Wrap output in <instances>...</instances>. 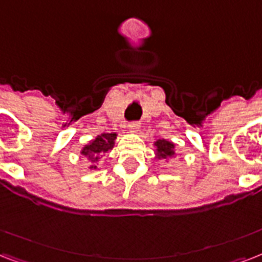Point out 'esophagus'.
<instances>
[{
	"label": "esophagus",
	"instance_id": "obj_1",
	"mask_svg": "<svg viewBox=\"0 0 262 262\" xmlns=\"http://www.w3.org/2000/svg\"><path fill=\"white\" fill-rule=\"evenodd\" d=\"M139 128H141V123H139V121H131V123H128V125H127V129H128L129 133H138Z\"/></svg>",
	"mask_w": 262,
	"mask_h": 262
}]
</instances>
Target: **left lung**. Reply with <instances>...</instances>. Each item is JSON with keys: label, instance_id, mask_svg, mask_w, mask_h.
<instances>
[{"label": "left lung", "instance_id": "8db88e82", "mask_svg": "<svg viewBox=\"0 0 262 262\" xmlns=\"http://www.w3.org/2000/svg\"><path fill=\"white\" fill-rule=\"evenodd\" d=\"M156 149V154L157 159H169L172 156H175V145L172 142L167 141V139H159L154 142Z\"/></svg>", "mask_w": 262, "mask_h": 262}]
</instances>
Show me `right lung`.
<instances>
[{
	"label": "right lung",
	"mask_w": 262,
	"mask_h": 262,
	"mask_svg": "<svg viewBox=\"0 0 262 262\" xmlns=\"http://www.w3.org/2000/svg\"><path fill=\"white\" fill-rule=\"evenodd\" d=\"M116 134H101L98 137L93 139V141L86 145L82 149L80 153L90 160L93 165H90V169H97V165L94 163L98 161L99 157H102V154L108 153L109 150L113 149L115 146V139H116Z\"/></svg>",
	"instance_id": "obj_1"
}]
</instances>
